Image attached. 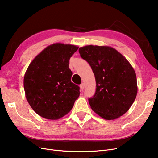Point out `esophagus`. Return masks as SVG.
Returning <instances> with one entry per match:
<instances>
[{"instance_id":"34e87169","label":"esophagus","mask_w":158,"mask_h":158,"mask_svg":"<svg viewBox=\"0 0 158 158\" xmlns=\"http://www.w3.org/2000/svg\"><path fill=\"white\" fill-rule=\"evenodd\" d=\"M80 89H81V91H82L84 89V84L83 83H81L80 85Z\"/></svg>"}]
</instances>
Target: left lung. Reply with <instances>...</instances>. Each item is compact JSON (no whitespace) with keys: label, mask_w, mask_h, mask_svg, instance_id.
Returning <instances> with one entry per match:
<instances>
[{"label":"left lung","mask_w":158,"mask_h":158,"mask_svg":"<svg viewBox=\"0 0 158 158\" xmlns=\"http://www.w3.org/2000/svg\"><path fill=\"white\" fill-rule=\"evenodd\" d=\"M80 56L91 66L96 81L91 108L106 120L125 114L136 98V73L126 58L110 46L89 45L79 49Z\"/></svg>","instance_id":"8db88e82"}]
</instances>
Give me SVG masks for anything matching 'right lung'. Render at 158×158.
Here are the masks:
<instances>
[{
	"label": "right lung",
	"mask_w": 158,
	"mask_h": 158,
	"mask_svg": "<svg viewBox=\"0 0 158 158\" xmlns=\"http://www.w3.org/2000/svg\"><path fill=\"white\" fill-rule=\"evenodd\" d=\"M79 47L61 43L47 46L29 64L23 79L31 108L46 119L58 120L71 110L79 87L71 82L69 60Z\"/></svg>",
	"instance_id": "add662e5"
}]
</instances>
